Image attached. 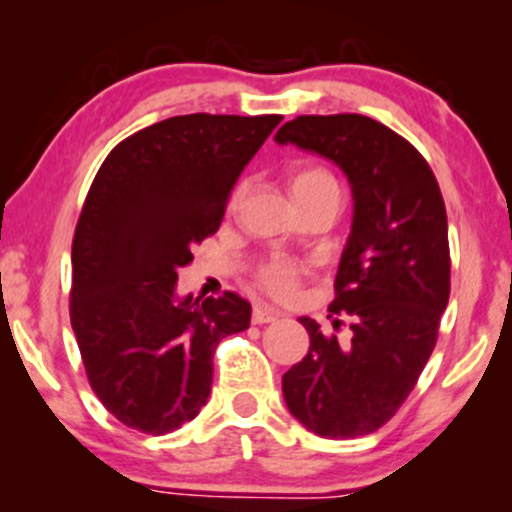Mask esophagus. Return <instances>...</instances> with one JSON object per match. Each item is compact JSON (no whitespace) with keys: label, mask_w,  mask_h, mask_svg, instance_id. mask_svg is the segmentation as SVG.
Masks as SVG:
<instances>
[{"label":"esophagus","mask_w":512,"mask_h":512,"mask_svg":"<svg viewBox=\"0 0 512 512\" xmlns=\"http://www.w3.org/2000/svg\"><path fill=\"white\" fill-rule=\"evenodd\" d=\"M279 317V310L267 308V305H255V310H252V322H255V325H267V322L279 320Z\"/></svg>","instance_id":"1"}]
</instances>
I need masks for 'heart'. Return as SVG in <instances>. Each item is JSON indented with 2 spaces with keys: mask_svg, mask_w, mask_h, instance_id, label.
<instances>
[{
  "mask_svg": "<svg viewBox=\"0 0 512 512\" xmlns=\"http://www.w3.org/2000/svg\"><path fill=\"white\" fill-rule=\"evenodd\" d=\"M313 185H337V182H334L330 173H325V170L320 168L298 170L291 180L293 195ZM301 274H303L301 264L286 260V257H269V260H264L260 267L255 269V284L267 291L269 296L286 298L296 291L298 281H301Z\"/></svg>",
  "mask_w": 512,
  "mask_h": 512,
  "instance_id": "obj_1",
  "label": "heart"
}]
</instances>
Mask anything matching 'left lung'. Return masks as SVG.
<instances>
[{
	"mask_svg": "<svg viewBox=\"0 0 512 512\" xmlns=\"http://www.w3.org/2000/svg\"><path fill=\"white\" fill-rule=\"evenodd\" d=\"M274 142L337 163L354 197L330 303L351 339L301 317L310 349L281 378L286 407L322 438L368 436L397 414L436 346L450 298L443 195L426 158L373 117L301 115Z\"/></svg>",
	"mask_w": 512,
	"mask_h": 512,
	"instance_id": "1",
	"label": "left lung"
}]
</instances>
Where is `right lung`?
Returning a JSON list of instances; mask_svg holds the SVG:
<instances>
[{"mask_svg": "<svg viewBox=\"0 0 512 512\" xmlns=\"http://www.w3.org/2000/svg\"><path fill=\"white\" fill-rule=\"evenodd\" d=\"M281 115H178L132 134L93 178L72 243V330L88 383L117 421L151 436L207 404L214 351L250 327L238 293H175L192 248Z\"/></svg>", "mask_w": 512, "mask_h": 512, "instance_id": "add662e5", "label": "right lung"}]
</instances>
